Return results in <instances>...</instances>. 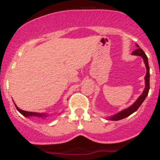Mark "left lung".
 I'll list each match as a JSON object with an SVG mask.
<instances>
[{
	"mask_svg": "<svg viewBox=\"0 0 160 160\" xmlns=\"http://www.w3.org/2000/svg\"><path fill=\"white\" fill-rule=\"evenodd\" d=\"M137 45V44H136ZM138 49H136L135 50H134L132 52V54L133 55H136V56H140L143 58L144 60V63L145 64V67H146V75L145 76V89H144L143 92L142 94L138 98L137 100L132 104L131 107H128L127 109H124V110H121V112L118 113L117 114L113 115V116L110 117L109 119L110 121H119V120L124 119V118H127V117L130 116L131 114L135 112L139 108L141 105H142V102H144V100L145 99L146 96H148V91H149V77H150V74H149V66H148V58H147L146 54L145 53V52L142 50V49L139 47L138 45H137Z\"/></svg>",
	"mask_w": 160,
	"mask_h": 160,
	"instance_id": "1",
	"label": "left lung"
}]
</instances>
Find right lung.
I'll use <instances>...</instances> for the list:
<instances>
[{"instance_id": "obj_1", "label": "right lung", "mask_w": 160, "mask_h": 160, "mask_svg": "<svg viewBox=\"0 0 160 160\" xmlns=\"http://www.w3.org/2000/svg\"><path fill=\"white\" fill-rule=\"evenodd\" d=\"M15 107H16V109L18 110V112H20V113H21L23 116L26 117V118H28V117H37V118H47V117L48 116L47 113H35V112L25 111V110H21V109L18 108L16 105H15Z\"/></svg>"}]
</instances>
